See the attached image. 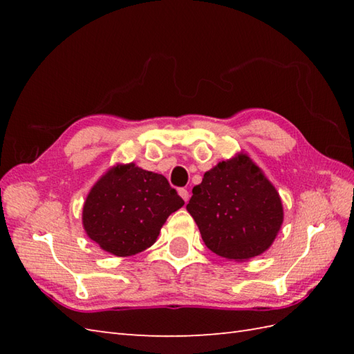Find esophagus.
I'll return each instance as SVG.
<instances>
[{
  "mask_svg": "<svg viewBox=\"0 0 354 354\" xmlns=\"http://www.w3.org/2000/svg\"><path fill=\"white\" fill-rule=\"evenodd\" d=\"M179 196H181L185 202H189L190 193H189V190H187V189H179Z\"/></svg>",
  "mask_w": 354,
  "mask_h": 354,
  "instance_id": "obj_1",
  "label": "esophagus"
}]
</instances>
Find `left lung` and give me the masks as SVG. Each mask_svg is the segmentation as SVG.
I'll use <instances>...</instances> for the list:
<instances>
[{
    "instance_id": "obj_1",
    "label": "left lung",
    "mask_w": 354,
    "mask_h": 354,
    "mask_svg": "<svg viewBox=\"0 0 354 354\" xmlns=\"http://www.w3.org/2000/svg\"><path fill=\"white\" fill-rule=\"evenodd\" d=\"M187 209L208 250L236 261L265 252L283 223L275 187L246 155L207 171Z\"/></svg>"
}]
</instances>
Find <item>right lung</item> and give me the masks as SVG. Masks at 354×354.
Listing matches in <instances>:
<instances>
[{"label":"right lung","instance_id":"add662e5","mask_svg":"<svg viewBox=\"0 0 354 354\" xmlns=\"http://www.w3.org/2000/svg\"><path fill=\"white\" fill-rule=\"evenodd\" d=\"M183 205L162 175L133 164L117 165L89 192L84 227L102 250L127 257L152 246L167 217Z\"/></svg>","mask_w":354,"mask_h":354}]
</instances>
